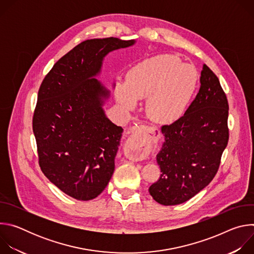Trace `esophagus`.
Segmentation results:
<instances>
[{
    "mask_svg": "<svg viewBox=\"0 0 254 254\" xmlns=\"http://www.w3.org/2000/svg\"><path fill=\"white\" fill-rule=\"evenodd\" d=\"M155 131H150L149 127L133 128L127 140V150L130 158L141 160L146 158L152 149Z\"/></svg>",
    "mask_w": 254,
    "mask_h": 254,
    "instance_id": "34e87169",
    "label": "esophagus"
}]
</instances>
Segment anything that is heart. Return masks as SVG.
Wrapping results in <instances>:
<instances>
[{
	"instance_id": "b5f03b06",
	"label": "heart",
	"mask_w": 254,
	"mask_h": 254,
	"mask_svg": "<svg viewBox=\"0 0 254 254\" xmlns=\"http://www.w3.org/2000/svg\"><path fill=\"white\" fill-rule=\"evenodd\" d=\"M197 70L174 55H157L135 64L127 81H119L116 98L127 111L137 99L147 98L149 118L159 124H172L183 117L196 91Z\"/></svg>"
}]
</instances>
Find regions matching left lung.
<instances>
[{"label":"left lung","instance_id":"1","mask_svg":"<svg viewBox=\"0 0 254 254\" xmlns=\"http://www.w3.org/2000/svg\"><path fill=\"white\" fill-rule=\"evenodd\" d=\"M200 83L185 115L162 127L165 141L157 155L162 174L149 192L165 206L182 204L203 190L218 171L228 143L227 97L206 64Z\"/></svg>","mask_w":254,"mask_h":254}]
</instances>
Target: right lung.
Listing matches in <instances>:
<instances>
[{
  "mask_svg": "<svg viewBox=\"0 0 254 254\" xmlns=\"http://www.w3.org/2000/svg\"><path fill=\"white\" fill-rule=\"evenodd\" d=\"M134 43L85 40L54 64L39 88L33 116L39 165L51 183L76 200L96 198L114 174L124 129L106 117L102 106L111 91L95 77L108 53Z\"/></svg>",
  "mask_w": 254,
  "mask_h": 254,
  "instance_id": "right-lung-1",
  "label": "right lung"
}]
</instances>
